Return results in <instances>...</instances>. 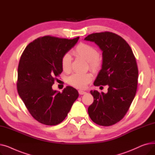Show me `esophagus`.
Here are the masks:
<instances>
[{
    "label": "esophagus",
    "mask_w": 155,
    "mask_h": 155,
    "mask_svg": "<svg viewBox=\"0 0 155 155\" xmlns=\"http://www.w3.org/2000/svg\"><path fill=\"white\" fill-rule=\"evenodd\" d=\"M78 93H79V94L80 95H84V94H86V92H84V91H78Z\"/></svg>",
    "instance_id": "obj_1"
}]
</instances>
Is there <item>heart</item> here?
Instances as JSON below:
<instances>
[{"mask_svg": "<svg viewBox=\"0 0 155 155\" xmlns=\"http://www.w3.org/2000/svg\"><path fill=\"white\" fill-rule=\"evenodd\" d=\"M76 56L87 61L88 66L93 71L99 70L103 63L102 57L98 55V51L94 46L85 43H79L72 51ZM61 67L64 71L68 72L71 69V56L65 53L61 58ZM92 75L90 73H74L67 78V83L75 88L83 89L92 80Z\"/></svg>", "mask_w": 155, "mask_h": 155, "instance_id": "1", "label": "heart"}]
</instances>
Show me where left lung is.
I'll return each mask as SVG.
<instances>
[{
    "mask_svg": "<svg viewBox=\"0 0 155 155\" xmlns=\"http://www.w3.org/2000/svg\"><path fill=\"white\" fill-rule=\"evenodd\" d=\"M84 39L94 42L102 51V69L94 85L109 86L107 94L91 91L94 102L88 108V115L97 124L112 126L124 117L135 97L138 78L136 58L126 41L113 32H96Z\"/></svg>",
    "mask_w": 155,
    "mask_h": 155,
    "instance_id": "obj_1",
    "label": "left lung"
}]
</instances>
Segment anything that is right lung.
<instances>
[{
    "mask_svg": "<svg viewBox=\"0 0 155 155\" xmlns=\"http://www.w3.org/2000/svg\"><path fill=\"white\" fill-rule=\"evenodd\" d=\"M78 39L40 37L29 43L21 56L18 92L31 115L40 123L60 124L78 98V92L72 87L67 86L61 93L53 91L52 85L63 71L62 56Z\"/></svg>",
    "mask_w": 155,
    "mask_h": 155,
    "instance_id": "obj_1",
    "label": "right lung"
}]
</instances>
